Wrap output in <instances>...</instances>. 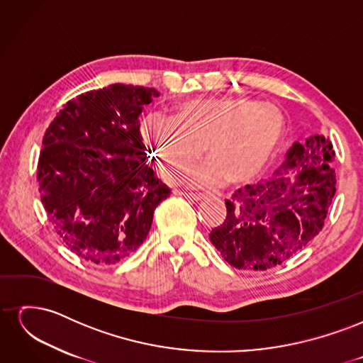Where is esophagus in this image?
<instances>
[{
	"label": "esophagus",
	"instance_id": "34e87169",
	"mask_svg": "<svg viewBox=\"0 0 363 363\" xmlns=\"http://www.w3.org/2000/svg\"><path fill=\"white\" fill-rule=\"evenodd\" d=\"M183 196H186V199H189V200H195V201H201L206 199V195L200 194V192H183Z\"/></svg>",
	"mask_w": 363,
	"mask_h": 363
}]
</instances>
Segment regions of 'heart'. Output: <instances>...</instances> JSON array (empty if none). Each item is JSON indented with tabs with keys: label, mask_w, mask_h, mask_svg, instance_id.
I'll return each mask as SVG.
<instances>
[{
	"label": "heart",
	"mask_w": 363,
	"mask_h": 363,
	"mask_svg": "<svg viewBox=\"0 0 363 363\" xmlns=\"http://www.w3.org/2000/svg\"><path fill=\"white\" fill-rule=\"evenodd\" d=\"M284 133L286 116L279 106L242 95L196 98L182 103L171 119L155 113L140 123V138L169 182L205 148L209 159L183 172L191 186L255 179L276 156Z\"/></svg>",
	"instance_id": "1"
}]
</instances>
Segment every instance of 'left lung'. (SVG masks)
<instances>
[{
  "label": "left lung",
  "instance_id": "1",
  "mask_svg": "<svg viewBox=\"0 0 363 363\" xmlns=\"http://www.w3.org/2000/svg\"><path fill=\"white\" fill-rule=\"evenodd\" d=\"M328 138L295 142L274 177L238 189L211 242L230 265L265 271L286 262L321 232L336 192Z\"/></svg>",
  "mask_w": 363,
  "mask_h": 363
}]
</instances>
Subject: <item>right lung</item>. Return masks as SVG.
Masks as SVG:
<instances>
[{
	"instance_id": "obj_1",
	"label": "right lung",
	"mask_w": 363,
	"mask_h": 363,
	"mask_svg": "<svg viewBox=\"0 0 363 363\" xmlns=\"http://www.w3.org/2000/svg\"><path fill=\"white\" fill-rule=\"evenodd\" d=\"M159 95L121 83L84 92L65 104L43 136V208L63 244L91 265H113L135 252L171 194L148 164L139 130L144 106Z\"/></svg>"
}]
</instances>
